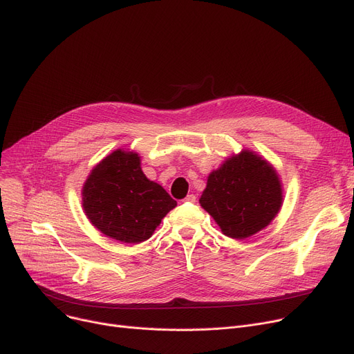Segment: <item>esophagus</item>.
I'll return each mask as SVG.
<instances>
[{
	"label": "esophagus",
	"instance_id": "34e87169",
	"mask_svg": "<svg viewBox=\"0 0 354 354\" xmlns=\"http://www.w3.org/2000/svg\"><path fill=\"white\" fill-rule=\"evenodd\" d=\"M183 201H185V203H191V204H194V203L196 201V196H195L194 194H189V195H187V196H185V199H183Z\"/></svg>",
	"mask_w": 354,
	"mask_h": 354
}]
</instances>
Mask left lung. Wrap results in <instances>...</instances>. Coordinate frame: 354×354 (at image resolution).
<instances>
[{
	"label": "left lung",
	"mask_w": 354,
	"mask_h": 354,
	"mask_svg": "<svg viewBox=\"0 0 354 354\" xmlns=\"http://www.w3.org/2000/svg\"><path fill=\"white\" fill-rule=\"evenodd\" d=\"M199 203L225 236L241 240L265 228L278 214L281 182L266 160L244 150L208 176Z\"/></svg>",
	"instance_id": "left-lung-1"
}]
</instances>
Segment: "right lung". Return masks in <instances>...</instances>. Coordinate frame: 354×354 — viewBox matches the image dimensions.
Masks as SVG:
<instances>
[{"mask_svg": "<svg viewBox=\"0 0 354 354\" xmlns=\"http://www.w3.org/2000/svg\"><path fill=\"white\" fill-rule=\"evenodd\" d=\"M82 205L101 233L122 243L147 240L176 201L149 180L133 151L115 150L86 179Z\"/></svg>", "mask_w": 354, "mask_h": 354, "instance_id": "add662e5", "label": "right lung"}]
</instances>
